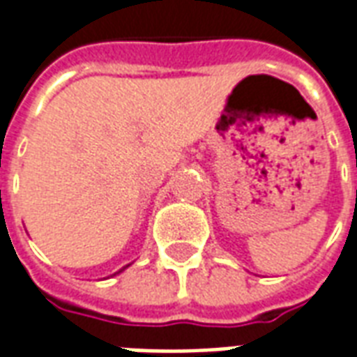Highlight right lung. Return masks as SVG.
<instances>
[{
    "instance_id": "obj_1",
    "label": "right lung",
    "mask_w": 357,
    "mask_h": 357,
    "mask_svg": "<svg viewBox=\"0 0 357 357\" xmlns=\"http://www.w3.org/2000/svg\"><path fill=\"white\" fill-rule=\"evenodd\" d=\"M128 266H130V264H128ZM128 266H124V268L120 269V271H116V273H112V275H118V273H122V271H124V269H126V268H128Z\"/></svg>"
}]
</instances>
